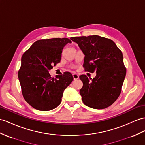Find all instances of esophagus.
<instances>
[{
    "label": "esophagus",
    "mask_w": 145,
    "mask_h": 145,
    "mask_svg": "<svg viewBox=\"0 0 145 145\" xmlns=\"http://www.w3.org/2000/svg\"><path fill=\"white\" fill-rule=\"evenodd\" d=\"M72 76H73V78H74V80H76V79H79V75L77 74H76V73H74L72 74Z\"/></svg>",
    "instance_id": "esophagus-1"
}]
</instances>
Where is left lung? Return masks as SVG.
Wrapping results in <instances>:
<instances>
[{"instance_id": "obj_1", "label": "left lung", "mask_w": 145, "mask_h": 145, "mask_svg": "<svg viewBox=\"0 0 145 145\" xmlns=\"http://www.w3.org/2000/svg\"><path fill=\"white\" fill-rule=\"evenodd\" d=\"M70 39L84 53L86 71L97 73L90 80L86 75L79 77L83 103L97 109L109 107L119 97L126 75L122 52L112 40L97 35Z\"/></svg>"}]
</instances>
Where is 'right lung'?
<instances>
[{
  "mask_svg": "<svg viewBox=\"0 0 145 145\" xmlns=\"http://www.w3.org/2000/svg\"><path fill=\"white\" fill-rule=\"evenodd\" d=\"M71 42L68 38L39 40L23 55L18 79L24 100L36 109L50 111L61 103L73 77L66 72L54 79L48 71L60 62L63 48Z\"/></svg>",
  "mask_w": 145,
  "mask_h": 145,
  "instance_id": "obj_1",
  "label": "right lung"
}]
</instances>
